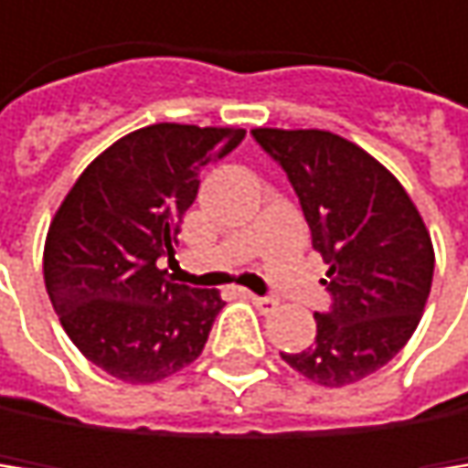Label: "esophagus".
Masks as SVG:
<instances>
[{
    "label": "esophagus",
    "mask_w": 468,
    "mask_h": 468,
    "mask_svg": "<svg viewBox=\"0 0 468 468\" xmlns=\"http://www.w3.org/2000/svg\"><path fill=\"white\" fill-rule=\"evenodd\" d=\"M250 300H252V305H255V309L258 312H272L275 309V305H278V300L275 297H261V294H250Z\"/></svg>",
    "instance_id": "obj_1"
}]
</instances>
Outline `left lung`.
Listing matches in <instances>:
<instances>
[{
    "label": "left lung",
    "mask_w": 468,
    "mask_h": 468,
    "mask_svg": "<svg viewBox=\"0 0 468 468\" xmlns=\"http://www.w3.org/2000/svg\"><path fill=\"white\" fill-rule=\"evenodd\" d=\"M286 171L331 297L314 312V346L281 354L297 373L343 388L388 365L416 331L432 286L430 232L399 179L359 145L317 129H255Z\"/></svg>",
    "instance_id": "left-lung-1"
}]
</instances>
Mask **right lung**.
Returning a JSON list of instances; mask_svg holds the SVG:
<instances>
[{
  "mask_svg": "<svg viewBox=\"0 0 468 468\" xmlns=\"http://www.w3.org/2000/svg\"><path fill=\"white\" fill-rule=\"evenodd\" d=\"M244 129L156 122L106 148L67 193L47 232L44 283L75 348L114 379L148 385L202 354L224 300L174 283L179 221L207 165Z\"/></svg>",
  "mask_w": 468,
  "mask_h": 468,
  "instance_id": "add662e5",
  "label": "right lung"
}]
</instances>
